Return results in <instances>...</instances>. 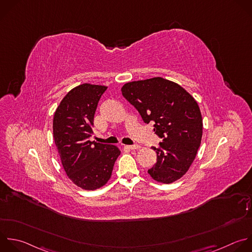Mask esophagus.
<instances>
[{
	"mask_svg": "<svg viewBox=\"0 0 252 252\" xmlns=\"http://www.w3.org/2000/svg\"><path fill=\"white\" fill-rule=\"evenodd\" d=\"M126 147H127V148H129V149H131V150H136V149H139V148H140V146H139L138 144H133V145H127Z\"/></svg>",
	"mask_w": 252,
	"mask_h": 252,
	"instance_id": "obj_1",
	"label": "esophagus"
}]
</instances>
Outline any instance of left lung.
I'll use <instances>...</instances> for the list:
<instances>
[{
  "label": "left lung",
  "instance_id": "8db88e82",
  "mask_svg": "<svg viewBox=\"0 0 252 252\" xmlns=\"http://www.w3.org/2000/svg\"><path fill=\"white\" fill-rule=\"evenodd\" d=\"M123 96L138 111L145 124L162 138L152 147L157 161L148 174L155 181L170 184L190 168L201 144L203 120L196 100L177 83L161 77L128 82Z\"/></svg>",
  "mask_w": 252,
  "mask_h": 252
}]
</instances>
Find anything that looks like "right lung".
<instances>
[{"label": "right lung", "mask_w": 252, "mask_h": 252, "mask_svg": "<svg viewBox=\"0 0 252 252\" xmlns=\"http://www.w3.org/2000/svg\"><path fill=\"white\" fill-rule=\"evenodd\" d=\"M108 87L82 84L67 93L53 118V138L68 178L84 190L103 187L121 154L116 145L90 141L94 116Z\"/></svg>", "instance_id": "obj_1"}]
</instances>
